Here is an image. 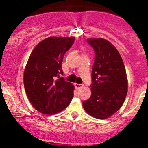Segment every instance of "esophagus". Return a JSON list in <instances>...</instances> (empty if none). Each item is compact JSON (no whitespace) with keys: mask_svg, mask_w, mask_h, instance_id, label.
I'll list each match as a JSON object with an SVG mask.
<instances>
[{"mask_svg":"<svg viewBox=\"0 0 148 148\" xmlns=\"http://www.w3.org/2000/svg\"><path fill=\"white\" fill-rule=\"evenodd\" d=\"M83 84H75V87L77 89V90H78V89H81L82 87H83Z\"/></svg>","mask_w":148,"mask_h":148,"instance_id":"esophagus-1","label":"esophagus"}]
</instances>
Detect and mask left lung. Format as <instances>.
<instances>
[{
	"mask_svg": "<svg viewBox=\"0 0 148 148\" xmlns=\"http://www.w3.org/2000/svg\"><path fill=\"white\" fill-rule=\"evenodd\" d=\"M95 51L91 96L84 101V109L92 117L104 119L120 109L127 92L126 70L119 53L104 38H88Z\"/></svg>",
	"mask_w": 148,
	"mask_h": 148,
	"instance_id": "1",
	"label": "left lung"
}]
</instances>
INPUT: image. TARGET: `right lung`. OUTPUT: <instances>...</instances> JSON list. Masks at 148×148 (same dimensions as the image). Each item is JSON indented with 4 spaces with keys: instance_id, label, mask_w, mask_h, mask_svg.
I'll return each instance as SVG.
<instances>
[{
    "instance_id": "add662e5",
    "label": "right lung",
    "mask_w": 148,
    "mask_h": 148,
    "mask_svg": "<svg viewBox=\"0 0 148 148\" xmlns=\"http://www.w3.org/2000/svg\"><path fill=\"white\" fill-rule=\"evenodd\" d=\"M75 37H49L40 41L29 58L23 84L30 103L46 115L59 113L70 104L74 86L60 77L64 56Z\"/></svg>"
}]
</instances>
